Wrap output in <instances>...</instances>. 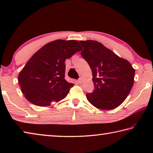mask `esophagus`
<instances>
[{"mask_svg": "<svg viewBox=\"0 0 153 153\" xmlns=\"http://www.w3.org/2000/svg\"><path fill=\"white\" fill-rule=\"evenodd\" d=\"M79 81V83H81L82 82H83V79H82L81 77V78H79V81Z\"/></svg>", "mask_w": 153, "mask_h": 153, "instance_id": "esophagus-1", "label": "esophagus"}]
</instances>
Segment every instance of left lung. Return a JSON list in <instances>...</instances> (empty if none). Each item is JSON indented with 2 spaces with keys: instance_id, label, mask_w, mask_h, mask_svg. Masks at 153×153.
Wrapping results in <instances>:
<instances>
[{
  "instance_id": "8db88e82",
  "label": "left lung",
  "mask_w": 153,
  "mask_h": 153,
  "mask_svg": "<svg viewBox=\"0 0 153 153\" xmlns=\"http://www.w3.org/2000/svg\"><path fill=\"white\" fill-rule=\"evenodd\" d=\"M84 48L81 55L92 72L93 92L86 94L93 106L111 110L120 105L134 83L135 70L127 60L120 58L100 42L80 41Z\"/></svg>"
}]
</instances>
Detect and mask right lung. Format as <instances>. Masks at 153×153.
Returning a JSON list of instances; mask_svg holds the SVG:
<instances>
[{"label":"right lung","mask_w":153,"mask_h":153,"mask_svg":"<svg viewBox=\"0 0 153 153\" xmlns=\"http://www.w3.org/2000/svg\"><path fill=\"white\" fill-rule=\"evenodd\" d=\"M82 50L76 40L57 39L46 44L30 57L18 75L27 99L47 107L66 97L73 83L65 79V61Z\"/></svg>","instance_id":"add662e5"}]
</instances>
